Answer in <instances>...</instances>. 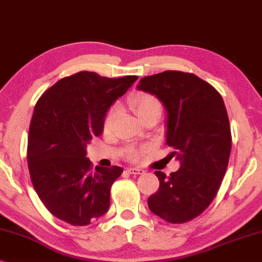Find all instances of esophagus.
I'll use <instances>...</instances> for the list:
<instances>
[{
    "label": "esophagus",
    "mask_w": 262,
    "mask_h": 262,
    "mask_svg": "<svg viewBox=\"0 0 262 262\" xmlns=\"http://www.w3.org/2000/svg\"><path fill=\"white\" fill-rule=\"evenodd\" d=\"M128 172L132 173V175H142L145 171L141 169V167H129Z\"/></svg>",
    "instance_id": "1"
}]
</instances>
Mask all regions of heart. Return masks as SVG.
I'll return each instance as SVG.
<instances>
[{"mask_svg": "<svg viewBox=\"0 0 262 262\" xmlns=\"http://www.w3.org/2000/svg\"><path fill=\"white\" fill-rule=\"evenodd\" d=\"M130 103L141 121L146 117L152 116V115H159L160 116V114H162V104H160L159 100L155 96L147 95V93H141V95L134 97ZM120 114L121 107L118 105H114L110 107L105 118H104L103 123V129L105 133H110L113 130L115 127V122H116L117 117L120 116ZM139 153L140 152L135 151L134 148H129L127 155L130 159H137Z\"/></svg>", "mask_w": 262, "mask_h": 262, "instance_id": "obj_1", "label": "heart"}]
</instances>
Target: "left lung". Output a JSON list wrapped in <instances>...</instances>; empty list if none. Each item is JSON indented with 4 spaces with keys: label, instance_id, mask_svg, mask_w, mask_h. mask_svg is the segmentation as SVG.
Listing matches in <instances>:
<instances>
[{
    "label": "left lung",
    "instance_id": "left-lung-1",
    "mask_svg": "<svg viewBox=\"0 0 262 262\" xmlns=\"http://www.w3.org/2000/svg\"><path fill=\"white\" fill-rule=\"evenodd\" d=\"M137 87L163 104L166 144L181 164L169 177L155 172L159 189L148 198L149 210L173 224L191 221L213 201L228 167L231 132L224 100L210 83L183 72L145 76Z\"/></svg>",
    "mask_w": 262,
    "mask_h": 262
}]
</instances>
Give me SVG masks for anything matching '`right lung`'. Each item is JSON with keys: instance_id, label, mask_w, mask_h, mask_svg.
I'll return each instance as SVG.
<instances>
[{"instance_id": "right-lung-1", "label": "right lung", "mask_w": 262, "mask_h": 262, "mask_svg": "<svg viewBox=\"0 0 262 262\" xmlns=\"http://www.w3.org/2000/svg\"><path fill=\"white\" fill-rule=\"evenodd\" d=\"M138 76L109 79L79 72L51 86L34 106L27 162L34 190L55 217L71 225H89L105 214L120 166H96L87 144L103 133L110 106Z\"/></svg>"}]
</instances>
